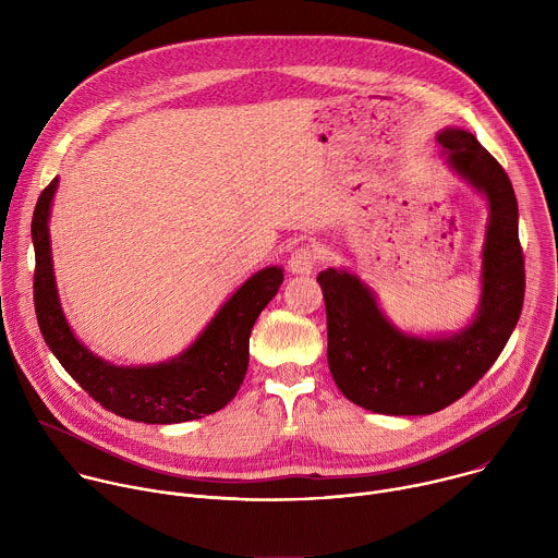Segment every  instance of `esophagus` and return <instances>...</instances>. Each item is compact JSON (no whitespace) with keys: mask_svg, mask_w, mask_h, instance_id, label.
<instances>
[{"mask_svg":"<svg viewBox=\"0 0 558 558\" xmlns=\"http://www.w3.org/2000/svg\"><path fill=\"white\" fill-rule=\"evenodd\" d=\"M317 258H320V256H317V250H315V247H311V245H300V247L293 250V254H291V258H289V269H291L293 274L306 276V274H311V271L315 269Z\"/></svg>","mask_w":558,"mask_h":558,"instance_id":"1","label":"esophagus"}]
</instances>
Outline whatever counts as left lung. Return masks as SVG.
Masks as SVG:
<instances>
[{"instance_id": "left-lung-1", "label": "left lung", "mask_w": 558, "mask_h": 558, "mask_svg": "<svg viewBox=\"0 0 558 558\" xmlns=\"http://www.w3.org/2000/svg\"><path fill=\"white\" fill-rule=\"evenodd\" d=\"M437 141L448 163L490 203L484 295L474 323L446 340L411 338L388 325L355 276L336 269L317 276L327 306L331 375L347 400L381 415H428L457 402L501 355L523 308L519 207L506 170L465 130H444Z\"/></svg>"}]
</instances>
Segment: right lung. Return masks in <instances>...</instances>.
Masks as SVG:
<instances>
[{
	"label": "right lung",
	"instance_id": "right-lung-1",
	"mask_svg": "<svg viewBox=\"0 0 558 558\" xmlns=\"http://www.w3.org/2000/svg\"><path fill=\"white\" fill-rule=\"evenodd\" d=\"M54 190L57 179L39 194L33 214V289L41 336L59 364L106 411L132 422L179 424L227 407L245 379L254 323L278 293L282 269L267 267L252 276L225 302L209 327L181 357L141 368L108 364L76 342L59 306L48 241V214Z\"/></svg>",
	"mask_w": 558,
	"mask_h": 558
}]
</instances>
